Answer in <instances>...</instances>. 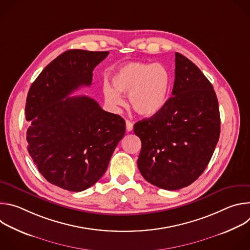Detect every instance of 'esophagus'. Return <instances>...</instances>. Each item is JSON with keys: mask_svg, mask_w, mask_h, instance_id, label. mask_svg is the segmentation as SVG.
<instances>
[{"mask_svg": "<svg viewBox=\"0 0 250 250\" xmlns=\"http://www.w3.org/2000/svg\"><path fill=\"white\" fill-rule=\"evenodd\" d=\"M125 126H126L127 131H131L133 129V124L131 122H129L128 120L125 121Z\"/></svg>", "mask_w": 250, "mask_h": 250, "instance_id": "obj_1", "label": "esophagus"}]
</instances>
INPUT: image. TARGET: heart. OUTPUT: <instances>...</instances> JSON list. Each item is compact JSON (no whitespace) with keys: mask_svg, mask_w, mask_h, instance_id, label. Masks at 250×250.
<instances>
[{"mask_svg":"<svg viewBox=\"0 0 250 250\" xmlns=\"http://www.w3.org/2000/svg\"><path fill=\"white\" fill-rule=\"evenodd\" d=\"M113 88L104 82V100L112 108L124 104L120 93L127 94L131 109L140 116L152 117L158 114L166 104L171 77L161 64L131 62L121 67L112 78Z\"/></svg>","mask_w":250,"mask_h":250,"instance_id":"1","label":"heart"}]
</instances>
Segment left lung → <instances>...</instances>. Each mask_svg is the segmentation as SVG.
Listing matches in <instances>:
<instances>
[{
	"mask_svg": "<svg viewBox=\"0 0 250 250\" xmlns=\"http://www.w3.org/2000/svg\"><path fill=\"white\" fill-rule=\"evenodd\" d=\"M133 131L141 140L137 166L147 182L164 190L189 186L205 171L220 137L212 85L191 60L176 52L172 97L158 114L137 122Z\"/></svg>",
	"mask_w": 250,
	"mask_h": 250,
	"instance_id": "8db88e82",
	"label": "left lung"
}]
</instances>
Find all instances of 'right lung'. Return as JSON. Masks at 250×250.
I'll return each instance as SVG.
<instances>
[{"instance_id": "add662e5", "label": "right lung", "mask_w": 250, "mask_h": 250, "mask_svg": "<svg viewBox=\"0 0 250 250\" xmlns=\"http://www.w3.org/2000/svg\"><path fill=\"white\" fill-rule=\"evenodd\" d=\"M109 51L68 50L51 61L29 88L27 150L45 179L80 192L104 174L125 132V120L90 97H68L90 86L94 68Z\"/></svg>"}]
</instances>
